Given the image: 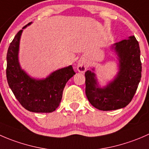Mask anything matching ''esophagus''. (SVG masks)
Segmentation results:
<instances>
[{"instance_id": "esophagus-1", "label": "esophagus", "mask_w": 149, "mask_h": 149, "mask_svg": "<svg viewBox=\"0 0 149 149\" xmlns=\"http://www.w3.org/2000/svg\"><path fill=\"white\" fill-rule=\"evenodd\" d=\"M87 68V64L85 60L81 59L78 62L77 64V70L80 73H84Z\"/></svg>"}]
</instances>
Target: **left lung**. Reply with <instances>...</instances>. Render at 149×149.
Returning <instances> with one entry per match:
<instances>
[{
    "label": "left lung",
    "instance_id": "1",
    "mask_svg": "<svg viewBox=\"0 0 149 149\" xmlns=\"http://www.w3.org/2000/svg\"><path fill=\"white\" fill-rule=\"evenodd\" d=\"M111 47L119 61V70L113 80L102 87L94 68L85 73L87 99L93 107L103 111L115 110L127 106L136 94L141 78V51L136 37L130 36Z\"/></svg>",
    "mask_w": 149,
    "mask_h": 149
}]
</instances>
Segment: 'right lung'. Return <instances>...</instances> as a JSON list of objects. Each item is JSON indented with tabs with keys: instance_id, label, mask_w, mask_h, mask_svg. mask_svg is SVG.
Instances as JSON below:
<instances>
[{
	"instance_id": "obj_1",
	"label": "right lung",
	"mask_w": 149,
	"mask_h": 149,
	"mask_svg": "<svg viewBox=\"0 0 149 149\" xmlns=\"http://www.w3.org/2000/svg\"><path fill=\"white\" fill-rule=\"evenodd\" d=\"M24 26L15 36L7 52L6 77L9 87L19 103L32 112H52L59 106L68 81L76 74L72 65L55 70L45 79L29 76L21 68L19 44Z\"/></svg>"
}]
</instances>
